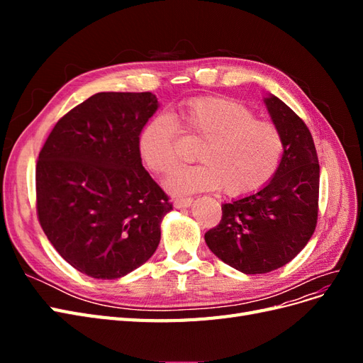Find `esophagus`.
<instances>
[{
    "instance_id": "34e87169",
    "label": "esophagus",
    "mask_w": 363,
    "mask_h": 363,
    "mask_svg": "<svg viewBox=\"0 0 363 363\" xmlns=\"http://www.w3.org/2000/svg\"><path fill=\"white\" fill-rule=\"evenodd\" d=\"M194 203L192 199H175L174 200V206L177 208H186V207H191Z\"/></svg>"
}]
</instances>
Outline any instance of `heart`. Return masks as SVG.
<instances>
[{
  "instance_id": "b5f03b06",
  "label": "heart",
  "mask_w": 363,
  "mask_h": 363,
  "mask_svg": "<svg viewBox=\"0 0 363 363\" xmlns=\"http://www.w3.org/2000/svg\"><path fill=\"white\" fill-rule=\"evenodd\" d=\"M179 119L188 133L204 140L199 167L175 169L164 182L172 194L223 188L228 196L262 189L276 174L283 139L279 128L256 119L248 107L223 96H196L180 107ZM179 123L168 113L151 118L140 130L138 151L145 167L167 174L179 163Z\"/></svg>"
}]
</instances>
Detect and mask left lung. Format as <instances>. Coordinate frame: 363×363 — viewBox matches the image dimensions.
I'll use <instances>...</instances> for the list:
<instances>
[{
    "label": "left lung",
    "instance_id": "left-lung-1",
    "mask_svg": "<svg viewBox=\"0 0 363 363\" xmlns=\"http://www.w3.org/2000/svg\"><path fill=\"white\" fill-rule=\"evenodd\" d=\"M283 139L274 177L262 189L223 204V219L204 235L213 255L244 274L286 265L309 242L318 218L320 164L309 128L272 94L263 96Z\"/></svg>",
    "mask_w": 363,
    "mask_h": 363
}]
</instances>
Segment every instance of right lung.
<instances>
[{"label":"right lung","instance_id":"right-lung-1","mask_svg":"<svg viewBox=\"0 0 363 363\" xmlns=\"http://www.w3.org/2000/svg\"><path fill=\"white\" fill-rule=\"evenodd\" d=\"M159 101L151 92H100L54 125L39 152V223L86 276L113 280L155 255L168 196L142 167L138 138Z\"/></svg>","mask_w":363,"mask_h":363}]
</instances>
